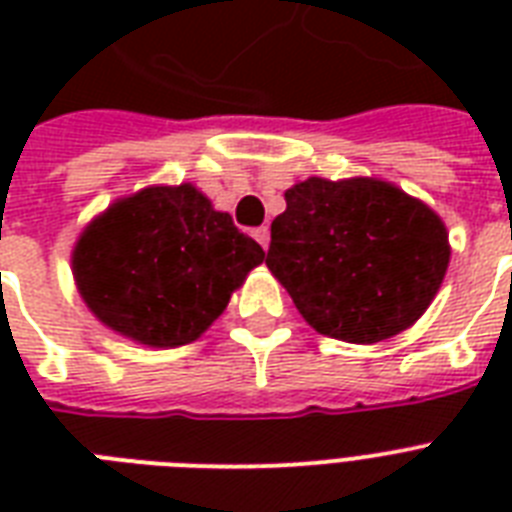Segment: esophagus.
Returning <instances> with one entry per match:
<instances>
[{
	"label": "esophagus",
	"mask_w": 512,
	"mask_h": 512,
	"mask_svg": "<svg viewBox=\"0 0 512 512\" xmlns=\"http://www.w3.org/2000/svg\"><path fill=\"white\" fill-rule=\"evenodd\" d=\"M252 236H255L257 244H260V247L268 249V241H271V231H268L265 225H260V228H255V231H252Z\"/></svg>",
	"instance_id": "obj_1"
}]
</instances>
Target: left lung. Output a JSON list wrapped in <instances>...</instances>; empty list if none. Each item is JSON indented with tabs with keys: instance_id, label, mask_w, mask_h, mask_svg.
Masks as SVG:
<instances>
[{
	"instance_id": "1",
	"label": "left lung",
	"mask_w": 512,
	"mask_h": 512,
	"mask_svg": "<svg viewBox=\"0 0 512 512\" xmlns=\"http://www.w3.org/2000/svg\"><path fill=\"white\" fill-rule=\"evenodd\" d=\"M284 199L265 265L316 332L369 345L420 319L449 265L433 209L369 177H308Z\"/></svg>"
}]
</instances>
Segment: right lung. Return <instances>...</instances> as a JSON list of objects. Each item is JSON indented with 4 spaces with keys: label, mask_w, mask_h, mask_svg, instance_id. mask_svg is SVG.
Returning a JSON list of instances; mask_svg holds the SVG:
<instances>
[{
    "label": "right lung",
    "mask_w": 512,
    "mask_h": 512,
    "mask_svg": "<svg viewBox=\"0 0 512 512\" xmlns=\"http://www.w3.org/2000/svg\"><path fill=\"white\" fill-rule=\"evenodd\" d=\"M263 257L228 212H215L185 183L116 201L82 233L74 276L106 327L143 345L177 348L225 311Z\"/></svg>",
    "instance_id": "obj_1"
}]
</instances>
